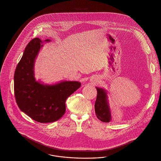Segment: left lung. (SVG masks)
<instances>
[{"label":"left lung","instance_id":"left-lung-1","mask_svg":"<svg viewBox=\"0 0 161 161\" xmlns=\"http://www.w3.org/2000/svg\"><path fill=\"white\" fill-rule=\"evenodd\" d=\"M97 98L94 104L96 115L102 122L108 123L111 120V114L107 100V93L102 89L96 87Z\"/></svg>","mask_w":161,"mask_h":161}]
</instances>
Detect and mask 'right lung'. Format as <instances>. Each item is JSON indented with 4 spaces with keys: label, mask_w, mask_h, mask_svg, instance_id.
I'll return each mask as SVG.
<instances>
[{
    "label": "right lung",
    "mask_w": 161,
    "mask_h": 161,
    "mask_svg": "<svg viewBox=\"0 0 161 161\" xmlns=\"http://www.w3.org/2000/svg\"><path fill=\"white\" fill-rule=\"evenodd\" d=\"M41 42V39L35 38L25 48L15 69L14 93L21 111L36 122L47 123L62 117L66 110V100L80 87L81 83L63 81L47 86L35 81L34 66L35 58L42 46Z\"/></svg>",
    "instance_id": "add662e5"
}]
</instances>
